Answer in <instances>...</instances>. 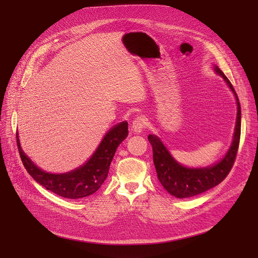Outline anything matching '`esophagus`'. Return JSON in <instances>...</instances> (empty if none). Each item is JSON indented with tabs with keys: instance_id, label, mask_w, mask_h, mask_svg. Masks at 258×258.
I'll return each instance as SVG.
<instances>
[{
	"instance_id": "34e87169",
	"label": "esophagus",
	"mask_w": 258,
	"mask_h": 258,
	"mask_svg": "<svg viewBox=\"0 0 258 258\" xmlns=\"http://www.w3.org/2000/svg\"><path fill=\"white\" fill-rule=\"evenodd\" d=\"M144 126H145V120H144V118L137 117L132 123V132L134 134H137V135H139V134L142 133Z\"/></svg>"
}]
</instances>
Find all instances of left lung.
<instances>
[{"instance_id":"1","label":"left lung","mask_w":258,"mask_h":258,"mask_svg":"<svg viewBox=\"0 0 258 258\" xmlns=\"http://www.w3.org/2000/svg\"><path fill=\"white\" fill-rule=\"evenodd\" d=\"M216 75L220 76L233 93L237 104V115L232 142L229 150L222 158L214 164L199 167L185 166L179 163L170 151L157 135H150L148 139L153 147V159L157 176L166 192L176 198H187L204 193L208 189L219 184L227 177L232 169L235 157H236L240 139L241 110L237 94L226 75L217 65L213 66Z\"/></svg>"}]
</instances>
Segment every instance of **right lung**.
Instances as JSON below:
<instances>
[{"label":"right lung","mask_w":258,"mask_h":258,"mask_svg":"<svg viewBox=\"0 0 258 258\" xmlns=\"http://www.w3.org/2000/svg\"><path fill=\"white\" fill-rule=\"evenodd\" d=\"M127 135V122H119L105 133L98 148L85 163L73 171L60 174L40 169L22 150L18 132L17 144L25 169L39 184L61 197L79 199L94 194L102 185L117 148Z\"/></svg>","instance_id":"obj_1"}]
</instances>
